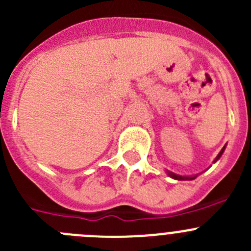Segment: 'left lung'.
I'll use <instances>...</instances> for the list:
<instances>
[{"instance_id":"left-lung-1","label":"left lung","mask_w":251,"mask_h":251,"mask_svg":"<svg viewBox=\"0 0 251 251\" xmlns=\"http://www.w3.org/2000/svg\"><path fill=\"white\" fill-rule=\"evenodd\" d=\"M225 148H226V145L224 146L223 150L220 151V153H219V154H217V156H216V158L214 159V163H215V162L219 161V159H220V157L223 156V153H224V151H225ZM166 174H167L168 176L171 177V178L178 179V181H191V179H195L197 176H199V175H192V176H181V175L174 174V172H171V171H168V170H166Z\"/></svg>"}]
</instances>
